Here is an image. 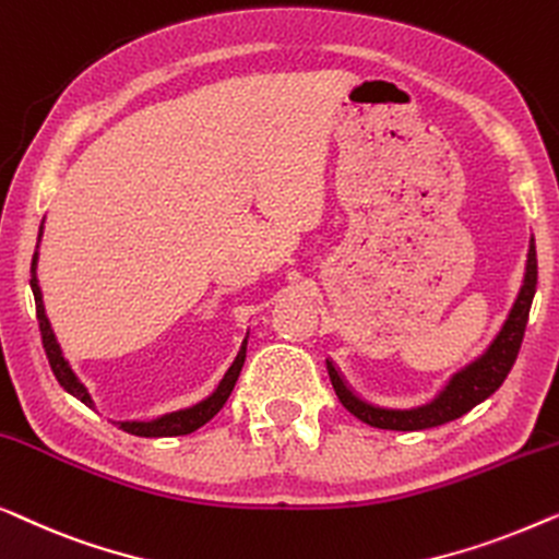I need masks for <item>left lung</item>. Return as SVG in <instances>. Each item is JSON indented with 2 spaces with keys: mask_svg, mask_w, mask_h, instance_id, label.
<instances>
[{
  "mask_svg": "<svg viewBox=\"0 0 559 559\" xmlns=\"http://www.w3.org/2000/svg\"><path fill=\"white\" fill-rule=\"evenodd\" d=\"M537 290V250H534V238L530 240V253H526V271L524 283L519 288V296L509 311V317L497 334V340L489 344V349L481 357L471 361L455 372L443 390L430 400V403L420 407H411V411H390V407H377L367 400H361L355 390L349 388L340 369L334 367L332 359H326L329 380H332L336 397L342 405L359 418L361 423L382 430H426L443 426L448 420L461 418L471 407L484 403L486 397L493 395L507 380L509 369L516 361L519 347H522L526 319H530L532 298Z\"/></svg>",
  "mask_w": 559,
  "mask_h": 559,
  "instance_id": "8db88e82",
  "label": "left lung"
}]
</instances>
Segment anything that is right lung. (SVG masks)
Instances as JSON below:
<instances>
[{"label": "right lung", "instance_id": "obj_1", "mask_svg": "<svg viewBox=\"0 0 559 559\" xmlns=\"http://www.w3.org/2000/svg\"><path fill=\"white\" fill-rule=\"evenodd\" d=\"M29 271H33L29 286H33V294H35V309H37V321H40L43 347H45L47 359H50L52 374L58 377V382L62 384V390H68L70 395L81 400V403L93 407V400L88 395V390H85V384L78 380L75 372L68 365V359L62 357V349H60L58 340H55L50 319H47V313H45L43 290H40V283H37V253L33 255V269H29ZM246 344H248V340L242 342V347L238 352V357H235L233 367L227 369L225 377H223V382L217 384V390L212 392L207 400H202V403L192 405V407H185V411L162 415V418H156V420H146V423H141V420H123V423H119V428L126 430V433L141 436V438H169V436L194 433V430L202 428L204 423H210L212 418H215V415L223 411V405L227 403V397H230L235 382H238V377H240L242 361H246Z\"/></svg>", "mask_w": 559, "mask_h": 559}]
</instances>
